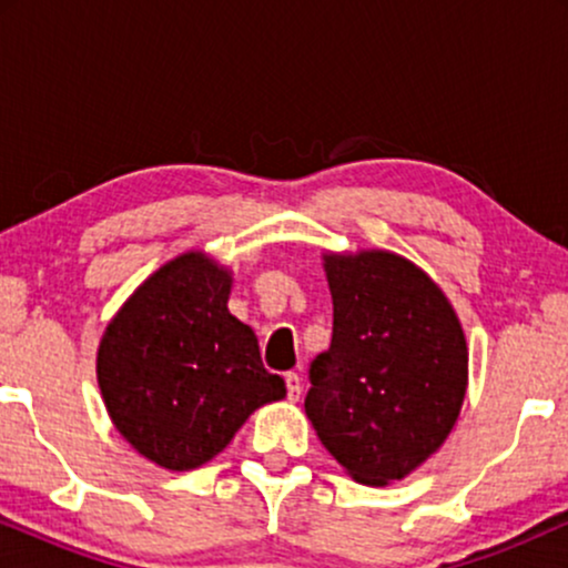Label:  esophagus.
<instances>
[{
  "mask_svg": "<svg viewBox=\"0 0 568 568\" xmlns=\"http://www.w3.org/2000/svg\"><path fill=\"white\" fill-rule=\"evenodd\" d=\"M285 387H288V400H298V395H302V376L285 374Z\"/></svg>",
  "mask_w": 568,
  "mask_h": 568,
  "instance_id": "obj_1",
  "label": "esophagus"
}]
</instances>
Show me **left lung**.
<instances>
[{"instance_id":"8db88e82","label":"left lung","mask_w":568,"mask_h":568,"mask_svg":"<svg viewBox=\"0 0 568 568\" xmlns=\"http://www.w3.org/2000/svg\"><path fill=\"white\" fill-rule=\"evenodd\" d=\"M331 347L310 366L304 408L352 478H406L443 446L467 389V342L454 306L408 258L325 253Z\"/></svg>"}]
</instances>
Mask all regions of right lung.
I'll return each mask as SVG.
<instances>
[{"mask_svg": "<svg viewBox=\"0 0 568 568\" xmlns=\"http://www.w3.org/2000/svg\"><path fill=\"white\" fill-rule=\"evenodd\" d=\"M232 272L192 251L122 304L98 347V387L114 427L165 470H194L258 406L283 400L251 325L226 310Z\"/></svg>", "mask_w": 568, "mask_h": 568, "instance_id": "obj_1", "label": "right lung"}]
</instances>
